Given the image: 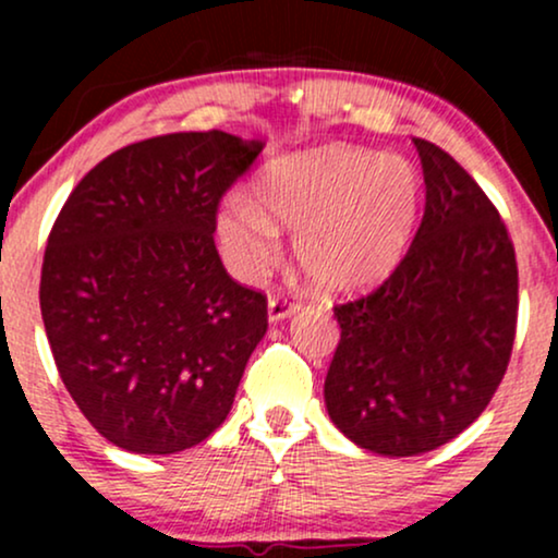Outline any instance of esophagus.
<instances>
[{
  "label": "esophagus",
  "mask_w": 558,
  "mask_h": 558,
  "mask_svg": "<svg viewBox=\"0 0 558 558\" xmlns=\"http://www.w3.org/2000/svg\"><path fill=\"white\" fill-rule=\"evenodd\" d=\"M301 306V301H296L291 296V293H272L270 296V304H267V312H270V319L272 323H280V319H286L288 315H293Z\"/></svg>",
  "instance_id": "1"
}]
</instances>
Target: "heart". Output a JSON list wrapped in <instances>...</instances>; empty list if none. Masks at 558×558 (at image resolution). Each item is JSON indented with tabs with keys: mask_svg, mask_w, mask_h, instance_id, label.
Wrapping results in <instances>:
<instances>
[{
	"mask_svg": "<svg viewBox=\"0 0 558 558\" xmlns=\"http://www.w3.org/2000/svg\"><path fill=\"white\" fill-rule=\"evenodd\" d=\"M257 198L233 196L220 239L235 270L265 272L280 252V226L296 230V257L325 291L380 283L399 265L420 213L422 178L409 159L328 146L267 168Z\"/></svg>",
	"mask_w": 558,
	"mask_h": 558,
	"instance_id": "obj_1",
	"label": "heart"
}]
</instances>
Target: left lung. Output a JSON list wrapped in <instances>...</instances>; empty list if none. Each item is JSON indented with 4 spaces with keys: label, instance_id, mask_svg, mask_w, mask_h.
Listing matches in <instances>:
<instances>
[{
    "label": "left lung",
    "instance_id": "left-lung-1",
    "mask_svg": "<svg viewBox=\"0 0 558 558\" xmlns=\"http://www.w3.org/2000/svg\"><path fill=\"white\" fill-rule=\"evenodd\" d=\"M425 215L396 270L332 306L341 341L325 377L330 420L383 457H414L475 422L501 386L520 310L514 243L448 151L414 138Z\"/></svg>",
    "mask_w": 558,
    "mask_h": 558
}]
</instances>
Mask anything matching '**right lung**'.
I'll return each mask as SVG.
<instances>
[{"label":"right lung","mask_w":558,"mask_h":558,"mask_svg":"<svg viewBox=\"0 0 558 558\" xmlns=\"http://www.w3.org/2000/svg\"><path fill=\"white\" fill-rule=\"evenodd\" d=\"M226 131L128 144L81 178L41 265V319L68 393L133 453L207 440L267 332V296L215 246L217 209L259 157Z\"/></svg>","instance_id":"1"}]
</instances>
